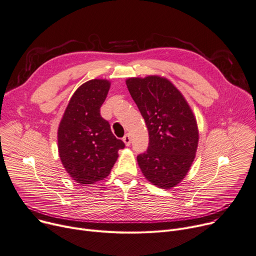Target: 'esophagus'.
Masks as SVG:
<instances>
[{"instance_id": "1", "label": "esophagus", "mask_w": 256, "mask_h": 256, "mask_svg": "<svg viewBox=\"0 0 256 256\" xmlns=\"http://www.w3.org/2000/svg\"><path fill=\"white\" fill-rule=\"evenodd\" d=\"M122 140H124V144L126 145V146H130V134H126L124 137L122 138Z\"/></svg>"}]
</instances>
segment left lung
I'll return each instance as SVG.
<instances>
[{
    "instance_id": "obj_1",
    "label": "left lung",
    "mask_w": 256,
    "mask_h": 256,
    "mask_svg": "<svg viewBox=\"0 0 256 256\" xmlns=\"http://www.w3.org/2000/svg\"><path fill=\"white\" fill-rule=\"evenodd\" d=\"M126 86L149 134L147 150L137 156L141 171L153 185L172 188L186 176L196 156L198 130L194 115L166 78H130Z\"/></svg>"
}]
</instances>
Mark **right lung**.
Segmentation results:
<instances>
[{"mask_svg":"<svg viewBox=\"0 0 256 256\" xmlns=\"http://www.w3.org/2000/svg\"><path fill=\"white\" fill-rule=\"evenodd\" d=\"M110 82L94 79L74 92L58 132V153L66 171L81 185L103 180L109 174L124 143L112 134L100 116Z\"/></svg>","mask_w":256,"mask_h":256,"instance_id":"1","label":"right lung"}]
</instances>
